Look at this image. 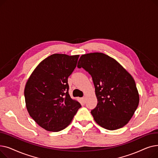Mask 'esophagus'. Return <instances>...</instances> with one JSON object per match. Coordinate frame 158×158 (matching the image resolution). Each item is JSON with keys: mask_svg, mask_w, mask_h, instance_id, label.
I'll return each mask as SVG.
<instances>
[{"mask_svg": "<svg viewBox=\"0 0 158 158\" xmlns=\"http://www.w3.org/2000/svg\"><path fill=\"white\" fill-rule=\"evenodd\" d=\"M82 102H83V103H85L86 102V97H82Z\"/></svg>", "mask_w": 158, "mask_h": 158, "instance_id": "obj_1", "label": "esophagus"}]
</instances>
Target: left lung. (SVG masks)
<instances>
[{
  "label": "left lung",
  "instance_id": "obj_1",
  "mask_svg": "<svg viewBox=\"0 0 158 158\" xmlns=\"http://www.w3.org/2000/svg\"><path fill=\"white\" fill-rule=\"evenodd\" d=\"M77 67L92 76L98 103L91 113L97 123L111 131L126 126L139 101L131 75L113 57L101 52L82 55Z\"/></svg>",
  "mask_w": 158,
  "mask_h": 158
}]
</instances>
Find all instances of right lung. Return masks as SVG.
Here are the masks:
<instances>
[{"mask_svg":"<svg viewBox=\"0 0 158 158\" xmlns=\"http://www.w3.org/2000/svg\"><path fill=\"white\" fill-rule=\"evenodd\" d=\"M79 57L51 55L39 63L26 82L24 96L27 111L46 131L65 129L81 107L68 92V77L76 67Z\"/></svg>","mask_w":158,"mask_h":158,"instance_id":"right-lung-1","label":"right lung"}]
</instances>
